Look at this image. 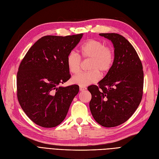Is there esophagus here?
I'll return each instance as SVG.
<instances>
[{"label": "esophagus", "instance_id": "34e87169", "mask_svg": "<svg viewBox=\"0 0 159 159\" xmlns=\"http://www.w3.org/2000/svg\"><path fill=\"white\" fill-rule=\"evenodd\" d=\"M87 88L85 87H84V86H80V90L81 91H84V90H85Z\"/></svg>", "mask_w": 159, "mask_h": 159}]
</instances>
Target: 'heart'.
<instances>
[{
  "label": "heart",
  "instance_id": "heart-1",
  "mask_svg": "<svg viewBox=\"0 0 159 159\" xmlns=\"http://www.w3.org/2000/svg\"><path fill=\"white\" fill-rule=\"evenodd\" d=\"M81 56L90 58L91 61L88 72H80L72 78V83L80 86H86L97 82L102 74L110 71L114 62V51L111 46L105 45V43L97 39H89L80 47ZM66 64L70 72L77 74L81 68V59L78 53L70 52L66 58Z\"/></svg>",
  "mask_w": 159,
  "mask_h": 159
}]
</instances>
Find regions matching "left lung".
I'll list each match as a JSON object with an SVG mask.
<instances>
[{"label":"left lung","instance_id":"left-lung-1","mask_svg":"<svg viewBox=\"0 0 159 159\" xmlns=\"http://www.w3.org/2000/svg\"><path fill=\"white\" fill-rule=\"evenodd\" d=\"M114 47V62L98 85L87 87L90 111L95 121L106 128L124 123L138 108L143 96V70L131 43L118 34H100Z\"/></svg>","mask_w":159,"mask_h":159}]
</instances>
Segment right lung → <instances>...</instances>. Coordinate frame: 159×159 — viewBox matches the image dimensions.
Here are the masks:
<instances>
[{
  "instance_id": "1",
  "label": "right lung",
  "mask_w": 159,
  "mask_h": 159,
  "mask_svg": "<svg viewBox=\"0 0 159 159\" xmlns=\"http://www.w3.org/2000/svg\"><path fill=\"white\" fill-rule=\"evenodd\" d=\"M83 34L46 35L27 51L17 73V97L24 112L35 124L54 128L66 116L79 86L61 87L71 77L66 64L68 54Z\"/></svg>"
}]
</instances>
